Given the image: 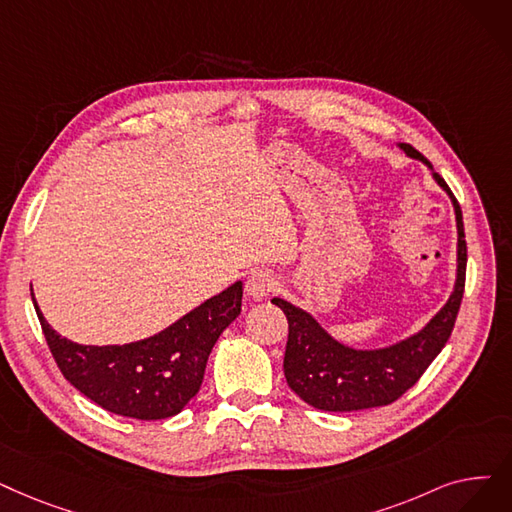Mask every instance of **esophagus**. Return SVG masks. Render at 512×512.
<instances>
[{"label":"esophagus","mask_w":512,"mask_h":512,"mask_svg":"<svg viewBox=\"0 0 512 512\" xmlns=\"http://www.w3.org/2000/svg\"><path fill=\"white\" fill-rule=\"evenodd\" d=\"M276 284L278 282L270 272L255 270L247 278V295H251L253 299H263L276 291Z\"/></svg>","instance_id":"34e87169"}]
</instances>
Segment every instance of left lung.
Instances as JSON below:
<instances>
[{
  "label": "left lung",
  "instance_id": "8db88e82",
  "mask_svg": "<svg viewBox=\"0 0 512 512\" xmlns=\"http://www.w3.org/2000/svg\"><path fill=\"white\" fill-rule=\"evenodd\" d=\"M408 157L431 163L410 144H402ZM435 182L452 196L458 224V278L454 293L439 314L418 335L387 349L355 351L320 328L307 311L274 297L288 320V341L284 351V376L303 402L326 412H353L376 406H389L402 397L437 358L448 343L464 295L466 240L462 211L439 173Z\"/></svg>",
  "mask_w": 512,
  "mask_h": 512
}]
</instances>
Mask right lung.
Instances as JSON below:
<instances>
[{
	"mask_svg": "<svg viewBox=\"0 0 512 512\" xmlns=\"http://www.w3.org/2000/svg\"><path fill=\"white\" fill-rule=\"evenodd\" d=\"M240 307L242 284L236 282L159 335L96 347L60 337L35 303L64 379L100 408L138 420H161L184 410L201 389L215 341L238 318Z\"/></svg>",
	"mask_w": 512,
	"mask_h": 512,
	"instance_id": "add662e5",
	"label": "right lung"
}]
</instances>
